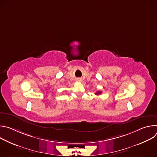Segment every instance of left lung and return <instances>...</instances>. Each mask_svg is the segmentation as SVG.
<instances>
[{
  "label": "left lung",
  "mask_w": 157,
  "mask_h": 157,
  "mask_svg": "<svg viewBox=\"0 0 157 157\" xmlns=\"http://www.w3.org/2000/svg\"><path fill=\"white\" fill-rule=\"evenodd\" d=\"M101 94V91H97L96 93H95V94H96V95H99V94Z\"/></svg>",
  "instance_id": "8db88e82"
}]
</instances>
